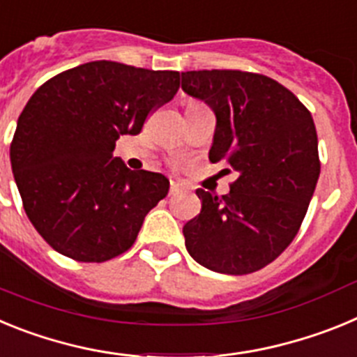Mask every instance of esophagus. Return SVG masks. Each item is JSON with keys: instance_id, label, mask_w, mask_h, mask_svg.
Here are the masks:
<instances>
[{"instance_id": "34e87169", "label": "esophagus", "mask_w": 357, "mask_h": 357, "mask_svg": "<svg viewBox=\"0 0 357 357\" xmlns=\"http://www.w3.org/2000/svg\"><path fill=\"white\" fill-rule=\"evenodd\" d=\"M184 191V185H182V182H176V181H172V184H169V195H178Z\"/></svg>"}]
</instances>
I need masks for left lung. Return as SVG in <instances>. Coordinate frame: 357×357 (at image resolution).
Listing matches in <instances>:
<instances>
[{
  "label": "left lung",
  "instance_id": "left-lung-1",
  "mask_svg": "<svg viewBox=\"0 0 357 357\" xmlns=\"http://www.w3.org/2000/svg\"><path fill=\"white\" fill-rule=\"evenodd\" d=\"M182 91L213 109L209 159L236 173L229 195L197 189L202 211L182 230L185 248L213 272H257L286 250L307 213L320 175L313 118L291 91L257 73L185 71Z\"/></svg>",
  "mask_w": 357,
  "mask_h": 357
}]
</instances>
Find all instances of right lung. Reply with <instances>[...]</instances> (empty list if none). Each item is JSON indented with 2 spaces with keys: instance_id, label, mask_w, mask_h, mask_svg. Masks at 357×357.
Returning a JSON list of instances; mask_svg holds the SVG:
<instances>
[{
  "instance_id": "add662e5",
  "label": "right lung",
  "mask_w": 357,
  "mask_h": 357,
  "mask_svg": "<svg viewBox=\"0 0 357 357\" xmlns=\"http://www.w3.org/2000/svg\"><path fill=\"white\" fill-rule=\"evenodd\" d=\"M178 71L94 61L43 84L17 119L10 162L28 220L53 250L103 263L134 245L148 211L168 195L160 173L112 155L148 112L178 91Z\"/></svg>"
}]
</instances>
